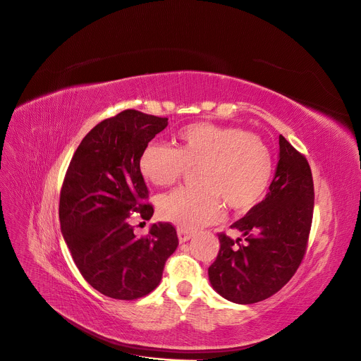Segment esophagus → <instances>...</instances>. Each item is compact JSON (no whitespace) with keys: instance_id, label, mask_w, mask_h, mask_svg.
<instances>
[{"instance_id":"obj_1","label":"esophagus","mask_w":361,"mask_h":361,"mask_svg":"<svg viewBox=\"0 0 361 361\" xmlns=\"http://www.w3.org/2000/svg\"><path fill=\"white\" fill-rule=\"evenodd\" d=\"M178 240H180V243H185V241H188L190 240L192 237H193V233L192 231H188V230H184V228H178Z\"/></svg>"}]
</instances>
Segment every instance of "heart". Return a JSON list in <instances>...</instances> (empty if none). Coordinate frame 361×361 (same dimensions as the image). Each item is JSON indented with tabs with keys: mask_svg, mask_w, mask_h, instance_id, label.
<instances>
[{
	"mask_svg": "<svg viewBox=\"0 0 361 361\" xmlns=\"http://www.w3.org/2000/svg\"><path fill=\"white\" fill-rule=\"evenodd\" d=\"M177 147L159 142L145 146L139 169L143 178L169 187L188 169H196V187H181L159 200V215L184 230L218 218L221 203L245 214L267 195L274 176V157L259 136L238 127L195 123L180 128Z\"/></svg>",
	"mask_w": 361,
	"mask_h": 361,
	"instance_id": "obj_1",
	"label": "heart"
}]
</instances>
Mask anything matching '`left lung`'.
I'll return each mask as SVG.
<instances>
[{"mask_svg":"<svg viewBox=\"0 0 361 361\" xmlns=\"http://www.w3.org/2000/svg\"><path fill=\"white\" fill-rule=\"evenodd\" d=\"M313 206L310 165L281 135L279 161L269 193L231 225L243 233V238L218 234L219 253L207 269L215 291L238 305H253L278 293L306 255Z\"/></svg>","mask_w":361,"mask_h":361,"instance_id":"left-lung-1","label":"left lung"}]
</instances>
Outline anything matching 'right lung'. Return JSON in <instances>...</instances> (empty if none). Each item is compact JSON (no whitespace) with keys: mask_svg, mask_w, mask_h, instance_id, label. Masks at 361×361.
<instances>
[{"mask_svg":"<svg viewBox=\"0 0 361 361\" xmlns=\"http://www.w3.org/2000/svg\"><path fill=\"white\" fill-rule=\"evenodd\" d=\"M166 126L165 117L124 109L87 133L67 168L61 233L82 276L106 297L136 300L154 291L178 245L169 222L154 224L142 237L128 222L133 214L146 221L154 215L139 159Z\"/></svg>","mask_w":361,"mask_h":361,"instance_id":"right-lung-1","label":"right lung"}]
</instances>
